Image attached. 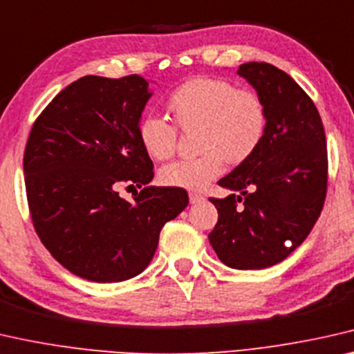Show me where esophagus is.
Returning a JSON list of instances; mask_svg holds the SVG:
<instances>
[{
  "mask_svg": "<svg viewBox=\"0 0 354 354\" xmlns=\"http://www.w3.org/2000/svg\"><path fill=\"white\" fill-rule=\"evenodd\" d=\"M189 200H191V203H198V202H203L205 197L198 192H191L189 194Z\"/></svg>",
  "mask_w": 354,
  "mask_h": 354,
  "instance_id": "esophagus-1",
  "label": "esophagus"
}]
</instances>
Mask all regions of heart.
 I'll use <instances>...</instances> for the list:
<instances>
[{"label":"heart","mask_w":354,"mask_h":354,"mask_svg":"<svg viewBox=\"0 0 354 354\" xmlns=\"http://www.w3.org/2000/svg\"><path fill=\"white\" fill-rule=\"evenodd\" d=\"M171 124L156 115L138 122V141L156 162L175 154L178 131H194L197 159L163 167L159 181L167 187L202 191L232 165L246 162L259 149L267 130V109L259 93L227 79L200 76L183 82L165 102Z\"/></svg>","instance_id":"heart-1"}]
</instances>
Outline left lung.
Returning a JSON list of instances; mask_svg holds the SVG:
<instances>
[{
	"instance_id": "obj_1",
	"label": "left lung",
	"mask_w": 354,
	"mask_h": 354,
	"mask_svg": "<svg viewBox=\"0 0 354 354\" xmlns=\"http://www.w3.org/2000/svg\"><path fill=\"white\" fill-rule=\"evenodd\" d=\"M236 73L266 104L267 130L259 149L218 183L232 194L209 198L219 216L208 239L225 266L259 270L312 232L328 191V149L318 109L291 76L263 62Z\"/></svg>"
}]
</instances>
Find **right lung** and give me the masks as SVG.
Segmentation results:
<instances>
[{
	"instance_id": "add662e5",
	"label": "right lung",
	"mask_w": 354,
	"mask_h": 354,
	"mask_svg": "<svg viewBox=\"0 0 354 354\" xmlns=\"http://www.w3.org/2000/svg\"><path fill=\"white\" fill-rule=\"evenodd\" d=\"M138 75L84 76L35 120L24 156L36 234L55 261L95 283L140 275L165 223L187 207L184 189L149 186L154 165L138 141L151 92ZM138 187L134 202L118 195Z\"/></svg>"
}]
</instances>
